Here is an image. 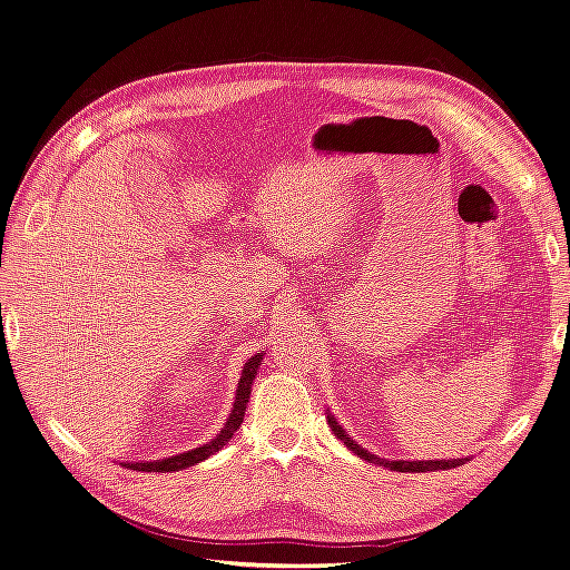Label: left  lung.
<instances>
[{
    "mask_svg": "<svg viewBox=\"0 0 570 570\" xmlns=\"http://www.w3.org/2000/svg\"><path fill=\"white\" fill-rule=\"evenodd\" d=\"M327 422H330L332 432L355 453V456L365 459L367 463H380V465H384L389 470H396V473H428V470H449V468H459V465H463L468 461V459H449V461H389V459H377L375 453H370L367 449H363L361 444L353 442V439L346 434L344 428L338 425L336 417L332 413H327Z\"/></svg>",
    "mask_w": 570,
    "mask_h": 570,
    "instance_id": "8db88e82",
    "label": "left lung"
}]
</instances>
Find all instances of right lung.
Here are the masks:
<instances>
[{"mask_svg":"<svg viewBox=\"0 0 570 570\" xmlns=\"http://www.w3.org/2000/svg\"><path fill=\"white\" fill-rule=\"evenodd\" d=\"M263 357H265V353H255V355L248 357L246 365H243L240 380H238V386H236L234 409H232L229 417H226L222 432L215 439H209L207 444H203L198 449L178 453V456H169V459H161V461H131V463H124V465L128 470H142V473H171V470H184V468L200 463V461L213 456V453H217L222 446H226V442H229L234 432L240 428L243 415H246V405H248V399H250L253 380L257 375L259 365H263Z\"/></svg>","mask_w":570,"mask_h":570,"instance_id":"add662e5","label":"right lung"}]
</instances>
